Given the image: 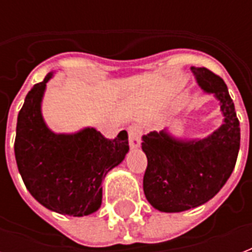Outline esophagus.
I'll return each mask as SVG.
<instances>
[{
	"label": "esophagus",
	"instance_id": "obj_1",
	"mask_svg": "<svg viewBox=\"0 0 252 252\" xmlns=\"http://www.w3.org/2000/svg\"><path fill=\"white\" fill-rule=\"evenodd\" d=\"M128 134H129V145L132 149H137L141 145V134L142 129L141 126L134 124V126H130L129 129H128Z\"/></svg>",
	"mask_w": 252,
	"mask_h": 252
}]
</instances>
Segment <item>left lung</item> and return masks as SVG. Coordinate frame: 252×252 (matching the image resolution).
Wrapping results in <instances>:
<instances>
[{
	"label": "left lung",
	"mask_w": 252,
	"mask_h": 252,
	"mask_svg": "<svg viewBox=\"0 0 252 252\" xmlns=\"http://www.w3.org/2000/svg\"><path fill=\"white\" fill-rule=\"evenodd\" d=\"M197 84L220 100L222 126L203 140H178L167 130L142 136L148 158L144 193L156 209L188 211L217 195L234 170L241 144L239 120L226 84L207 68H191Z\"/></svg>",
	"instance_id": "left-lung-1"
}]
</instances>
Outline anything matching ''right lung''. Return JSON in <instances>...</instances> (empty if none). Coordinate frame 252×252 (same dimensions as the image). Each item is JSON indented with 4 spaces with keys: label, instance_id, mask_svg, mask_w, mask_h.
<instances>
[{
    "label": "right lung",
    "instance_id": "1",
    "mask_svg": "<svg viewBox=\"0 0 252 252\" xmlns=\"http://www.w3.org/2000/svg\"><path fill=\"white\" fill-rule=\"evenodd\" d=\"M48 73L26 95L18 114L14 152L26 188L49 211L82 217L102 204V180L129 150L128 133L106 138L94 128L73 134L53 133L41 116Z\"/></svg>",
    "mask_w": 252,
    "mask_h": 252
}]
</instances>
